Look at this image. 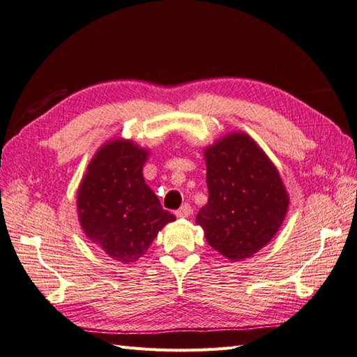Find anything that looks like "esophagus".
<instances>
[{"label":"esophagus","mask_w":357,"mask_h":357,"mask_svg":"<svg viewBox=\"0 0 357 357\" xmlns=\"http://www.w3.org/2000/svg\"><path fill=\"white\" fill-rule=\"evenodd\" d=\"M176 214V217H179V218H185V217H188L190 214H191V206L188 205V204H184L182 205L178 211L175 213Z\"/></svg>","instance_id":"1"}]
</instances>
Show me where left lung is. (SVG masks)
Here are the masks:
<instances>
[{
  "label": "left lung",
  "instance_id": "8db88e82",
  "mask_svg": "<svg viewBox=\"0 0 357 357\" xmlns=\"http://www.w3.org/2000/svg\"><path fill=\"white\" fill-rule=\"evenodd\" d=\"M208 204L196 223L213 249L232 261L250 258L273 238L289 197L278 169L252 137L232 132L205 149Z\"/></svg>",
  "mask_w": 357,
  "mask_h": 357
}]
</instances>
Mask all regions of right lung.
Returning <instances> with one entry per match:
<instances>
[{"mask_svg": "<svg viewBox=\"0 0 357 357\" xmlns=\"http://www.w3.org/2000/svg\"><path fill=\"white\" fill-rule=\"evenodd\" d=\"M146 160L148 151L131 140L108 142L78 188V218L87 238L123 264L143 257L158 231L175 220L144 182Z\"/></svg>", "mask_w": 357, "mask_h": 357, "instance_id": "right-lung-1", "label": "right lung"}]
</instances>
